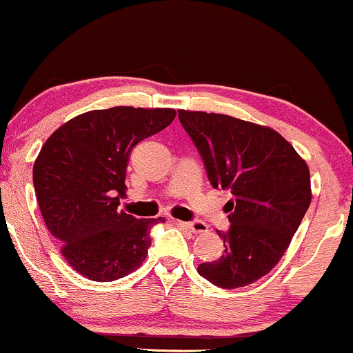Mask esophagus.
Listing matches in <instances>:
<instances>
[{"label": "esophagus", "mask_w": 353, "mask_h": 353, "mask_svg": "<svg viewBox=\"0 0 353 353\" xmlns=\"http://www.w3.org/2000/svg\"><path fill=\"white\" fill-rule=\"evenodd\" d=\"M176 223L181 225V227H185L188 230H190L192 233H197V235H202V233L209 232V227H207V223L199 222V220H195V222H179V220H176Z\"/></svg>", "instance_id": "34e87169"}]
</instances>
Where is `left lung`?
I'll use <instances>...</instances> for the list:
<instances>
[{"label": "left lung", "instance_id": "8db88e82", "mask_svg": "<svg viewBox=\"0 0 353 353\" xmlns=\"http://www.w3.org/2000/svg\"><path fill=\"white\" fill-rule=\"evenodd\" d=\"M212 188L230 190L223 254L199 274L223 290L248 286L278 265L311 203L305 161L278 131L220 113L179 110Z\"/></svg>", "mask_w": 353, "mask_h": 353}]
</instances>
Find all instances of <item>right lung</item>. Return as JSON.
I'll return each instance as SVG.
<instances>
[{"mask_svg": "<svg viewBox=\"0 0 353 353\" xmlns=\"http://www.w3.org/2000/svg\"><path fill=\"white\" fill-rule=\"evenodd\" d=\"M172 108L92 110L63 123L32 168L46 227L67 263L92 281H114L141 266L150 232L163 219H136L120 207L131 150L169 126Z\"/></svg>", "mask_w": 353, "mask_h": 353, "instance_id": "right-lung-1", "label": "right lung"}]
</instances>
